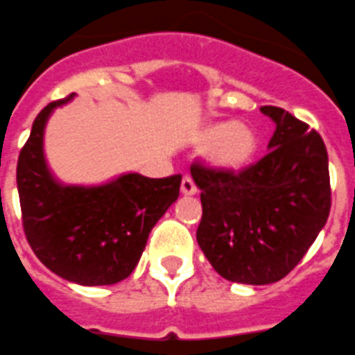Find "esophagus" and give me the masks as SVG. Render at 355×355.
<instances>
[{
	"mask_svg": "<svg viewBox=\"0 0 355 355\" xmlns=\"http://www.w3.org/2000/svg\"><path fill=\"white\" fill-rule=\"evenodd\" d=\"M180 191H182L184 196H196L197 193L196 182H193L189 177H184L182 184H180Z\"/></svg>",
	"mask_w": 355,
	"mask_h": 355,
	"instance_id": "obj_1",
	"label": "esophagus"
}]
</instances>
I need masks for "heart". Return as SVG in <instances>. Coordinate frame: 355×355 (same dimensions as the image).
<instances>
[{
    "mask_svg": "<svg viewBox=\"0 0 355 355\" xmlns=\"http://www.w3.org/2000/svg\"><path fill=\"white\" fill-rule=\"evenodd\" d=\"M196 145L201 150H208L214 166L229 171H240L250 166L259 148L255 132L240 123L210 124L197 134Z\"/></svg>",
    "mask_w": 355,
    "mask_h": 355,
    "instance_id": "1",
    "label": "heart"
}]
</instances>
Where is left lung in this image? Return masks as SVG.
<instances>
[{
    "label": "left lung",
    "instance_id": "obj_1",
    "mask_svg": "<svg viewBox=\"0 0 355 355\" xmlns=\"http://www.w3.org/2000/svg\"><path fill=\"white\" fill-rule=\"evenodd\" d=\"M274 121L270 153L242 171L191 164L201 189L197 242L225 279L270 285L304 259L331 208L328 150L318 132L281 107L262 105Z\"/></svg>",
    "mask_w": 355,
    "mask_h": 355
}]
</instances>
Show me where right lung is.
<instances>
[{
  "mask_svg": "<svg viewBox=\"0 0 355 355\" xmlns=\"http://www.w3.org/2000/svg\"><path fill=\"white\" fill-rule=\"evenodd\" d=\"M51 102L37 115L16 167L21 225L31 250L53 274L78 285H115L126 279L156 221L177 201L180 175L148 178L128 173L104 186H63L42 153Z\"/></svg>",
  "mask_w": 355,
  "mask_h": 355,
  "instance_id": "1",
  "label": "right lung"
}]
</instances>
